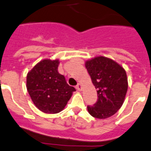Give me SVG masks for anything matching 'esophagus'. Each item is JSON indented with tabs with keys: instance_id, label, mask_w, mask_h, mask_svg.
<instances>
[{
	"instance_id": "esophagus-1",
	"label": "esophagus",
	"mask_w": 151,
	"mask_h": 151,
	"mask_svg": "<svg viewBox=\"0 0 151 151\" xmlns=\"http://www.w3.org/2000/svg\"><path fill=\"white\" fill-rule=\"evenodd\" d=\"M76 89L78 90V91H81V90H82V85H81L80 83H78V84H77V86H76Z\"/></svg>"
}]
</instances>
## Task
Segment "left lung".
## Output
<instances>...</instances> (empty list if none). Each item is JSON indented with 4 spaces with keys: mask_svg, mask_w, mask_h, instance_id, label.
Instances as JSON below:
<instances>
[{
    "mask_svg": "<svg viewBox=\"0 0 151 151\" xmlns=\"http://www.w3.org/2000/svg\"><path fill=\"white\" fill-rule=\"evenodd\" d=\"M86 67L98 94L97 101L87 106L88 113L99 119L114 115L123 105L127 93L125 70L114 60L104 56L88 60Z\"/></svg>",
    "mask_w": 151,
    "mask_h": 151,
    "instance_id": "1",
    "label": "left lung"
}]
</instances>
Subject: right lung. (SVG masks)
<instances>
[{"mask_svg": "<svg viewBox=\"0 0 151 151\" xmlns=\"http://www.w3.org/2000/svg\"><path fill=\"white\" fill-rule=\"evenodd\" d=\"M59 60H44L37 63L27 76V88L37 109L47 114L61 111L76 88L67 84L58 73Z\"/></svg>", "mask_w": 151, "mask_h": 151, "instance_id": "right-lung-1", "label": "right lung"}]
</instances>
